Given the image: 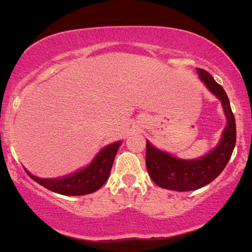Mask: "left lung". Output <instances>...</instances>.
Returning <instances> with one entry per match:
<instances>
[{
  "instance_id": "obj_1",
  "label": "left lung",
  "mask_w": 252,
  "mask_h": 252,
  "mask_svg": "<svg viewBox=\"0 0 252 252\" xmlns=\"http://www.w3.org/2000/svg\"><path fill=\"white\" fill-rule=\"evenodd\" d=\"M198 73L210 91L221 100L227 118V126L218 147L198 160L187 161L173 158L167 153L154 148L147 141V170L152 180L162 189L184 192L206 186L224 170L235 149L236 121L226 92L207 71L198 68Z\"/></svg>"
}]
</instances>
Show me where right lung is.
Returning <instances> with one entry per match:
<instances>
[{
  "mask_svg": "<svg viewBox=\"0 0 252 252\" xmlns=\"http://www.w3.org/2000/svg\"><path fill=\"white\" fill-rule=\"evenodd\" d=\"M121 142L112 143L105 147L102 152L96 156L88 168L79 170L76 174L66 176L62 179H40L36 176L27 174L47 189L60 193L63 195H84L96 192L105 184L111 172L112 163Z\"/></svg>",
  "mask_w": 252,
  "mask_h": 252,
  "instance_id": "right-lung-1",
  "label": "right lung"
}]
</instances>
